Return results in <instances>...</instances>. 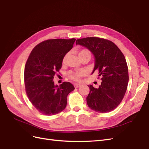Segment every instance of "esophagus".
<instances>
[{"label":"esophagus","instance_id":"obj_1","mask_svg":"<svg viewBox=\"0 0 149 149\" xmlns=\"http://www.w3.org/2000/svg\"><path fill=\"white\" fill-rule=\"evenodd\" d=\"M80 86H81V84H74V87H75V88H78V87H79Z\"/></svg>","mask_w":149,"mask_h":149}]
</instances>
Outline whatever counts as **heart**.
Returning a JSON list of instances; mask_svg holds the SVG:
<instances>
[{"instance_id": "heart-1", "label": "heart", "mask_w": 149, "mask_h": 149, "mask_svg": "<svg viewBox=\"0 0 149 149\" xmlns=\"http://www.w3.org/2000/svg\"><path fill=\"white\" fill-rule=\"evenodd\" d=\"M90 54V52H89L86 49H83V50H81L80 51H79V53H78V55H79V57L80 56H82V55H84V54ZM67 57H68V54L65 55V56L63 57V63H65L66 62ZM82 75H83V72H70L69 76L70 78H71L72 79H73L74 80H79V79H80V77H81Z\"/></svg>"}]
</instances>
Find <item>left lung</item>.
<instances>
[{
    "label": "left lung",
    "mask_w": 149,
    "mask_h": 149,
    "mask_svg": "<svg viewBox=\"0 0 149 149\" xmlns=\"http://www.w3.org/2000/svg\"><path fill=\"white\" fill-rule=\"evenodd\" d=\"M76 45L87 48L93 55L95 65L92 74L98 70L102 80L99 88L88 86L90 92L86 98L88 107L100 113L112 111L124 98L129 82L124 54L112 42L99 37L77 39Z\"/></svg>",
    "instance_id": "obj_1"
}]
</instances>
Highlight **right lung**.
I'll use <instances>...</instances> for the list:
<instances>
[{"label":"right lung","mask_w":149,"mask_h":149,"mask_svg":"<svg viewBox=\"0 0 149 149\" xmlns=\"http://www.w3.org/2000/svg\"><path fill=\"white\" fill-rule=\"evenodd\" d=\"M75 39H51L36 45L24 70L25 87L30 101L39 112L52 116L66 107L68 94L75 88L70 82L55 85L54 77L61 69L63 58Z\"/></svg>","instance_id":"1"}]
</instances>
